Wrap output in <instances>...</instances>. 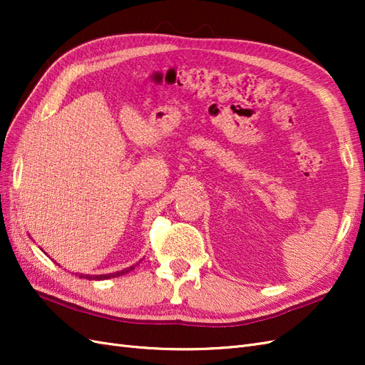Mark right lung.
Returning a JSON list of instances; mask_svg holds the SVG:
<instances>
[{
	"label": "right lung",
	"instance_id": "obj_1",
	"mask_svg": "<svg viewBox=\"0 0 365 365\" xmlns=\"http://www.w3.org/2000/svg\"><path fill=\"white\" fill-rule=\"evenodd\" d=\"M130 269H134V267H130L128 269H123V271H118V272H113V274H105V275H85L86 279L90 280H105V279H111V277H118V275H123L126 272H129ZM82 277V275H81Z\"/></svg>",
	"mask_w": 365,
	"mask_h": 365
}]
</instances>
